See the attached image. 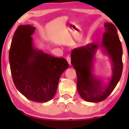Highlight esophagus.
<instances>
[{"label": "esophagus", "mask_w": 129, "mask_h": 129, "mask_svg": "<svg viewBox=\"0 0 129 129\" xmlns=\"http://www.w3.org/2000/svg\"><path fill=\"white\" fill-rule=\"evenodd\" d=\"M67 60L68 63H69V64L70 66H71V57L70 56H67Z\"/></svg>", "instance_id": "obj_1"}]
</instances>
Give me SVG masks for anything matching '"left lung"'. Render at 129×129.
<instances>
[{
	"label": "left lung",
	"mask_w": 129,
	"mask_h": 129,
	"mask_svg": "<svg viewBox=\"0 0 129 129\" xmlns=\"http://www.w3.org/2000/svg\"><path fill=\"white\" fill-rule=\"evenodd\" d=\"M103 41L76 48L71 54V63L76 70L77 88L84 100L91 103L103 101L113 91L120 79L122 72V48L117 29L112 23L105 22ZM99 47L110 57L112 67V76L104 85L102 80L94 76V56Z\"/></svg>",
	"instance_id": "1"
}]
</instances>
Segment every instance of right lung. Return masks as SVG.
Here are the masks:
<instances>
[{
	"instance_id": "right-lung-1",
	"label": "right lung",
	"mask_w": 129,
	"mask_h": 129,
	"mask_svg": "<svg viewBox=\"0 0 129 129\" xmlns=\"http://www.w3.org/2000/svg\"><path fill=\"white\" fill-rule=\"evenodd\" d=\"M36 28L20 25L14 32L9 51L10 69L14 85L28 100L46 103L52 100L59 80L69 68L63 57H56L35 47L31 36Z\"/></svg>"
}]
</instances>
